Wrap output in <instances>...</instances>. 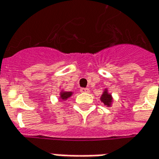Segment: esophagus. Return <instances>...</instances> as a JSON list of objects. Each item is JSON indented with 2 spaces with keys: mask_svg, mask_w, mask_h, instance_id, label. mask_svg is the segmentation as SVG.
I'll list each match as a JSON object with an SVG mask.
<instances>
[{
  "mask_svg": "<svg viewBox=\"0 0 159 159\" xmlns=\"http://www.w3.org/2000/svg\"><path fill=\"white\" fill-rule=\"evenodd\" d=\"M80 92H89L88 88H81L80 89Z\"/></svg>",
  "mask_w": 159,
  "mask_h": 159,
  "instance_id": "34e87169",
  "label": "esophagus"
}]
</instances>
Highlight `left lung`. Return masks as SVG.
Masks as SVG:
<instances>
[{"mask_svg":"<svg viewBox=\"0 0 159 159\" xmlns=\"http://www.w3.org/2000/svg\"><path fill=\"white\" fill-rule=\"evenodd\" d=\"M100 101L103 102V104H104L105 106H112V103H113L114 102L113 97H112V95L109 92V91H108V89L107 88H105L103 90V93H102V95L100 97Z\"/></svg>","mask_w":159,"mask_h":159,"instance_id":"obj_1","label":"left lung"}]
</instances>
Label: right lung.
I'll list each match as a JSON object with an SVG mask.
<instances>
[{"instance_id": "add662e5", "label": "right lung", "mask_w": 159, "mask_h": 159, "mask_svg": "<svg viewBox=\"0 0 159 159\" xmlns=\"http://www.w3.org/2000/svg\"><path fill=\"white\" fill-rule=\"evenodd\" d=\"M74 94L73 92H67V91H64V90H61L60 92V96H59V99L61 101H66L70 97H72V95Z\"/></svg>"}]
</instances>
